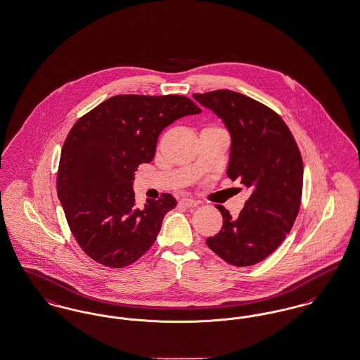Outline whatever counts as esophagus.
<instances>
[{"instance_id":"34e87169","label":"esophagus","mask_w":360,"mask_h":360,"mask_svg":"<svg viewBox=\"0 0 360 360\" xmlns=\"http://www.w3.org/2000/svg\"><path fill=\"white\" fill-rule=\"evenodd\" d=\"M181 205L186 206V207H194V206L198 205V202L193 198H182Z\"/></svg>"}]
</instances>
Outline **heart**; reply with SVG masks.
<instances>
[{
    "instance_id": "obj_1",
    "label": "heart",
    "mask_w": 360,
    "mask_h": 360,
    "mask_svg": "<svg viewBox=\"0 0 360 360\" xmlns=\"http://www.w3.org/2000/svg\"><path fill=\"white\" fill-rule=\"evenodd\" d=\"M210 128H213V129H219V128H214V127H210Z\"/></svg>"
}]
</instances>
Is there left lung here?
<instances>
[{"label": "left lung", "instance_id": "8db88e82", "mask_svg": "<svg viewBox=\"0 0 360 360\" xmlns=\"http://www.w3.org/2000/svg\"><path fill=\"white\" fill-rule=\"evenodd\" d=\"M231 135L226 175L248 188L238 217L221 205L223 228L207 247L229 264L245 267L273 254L290 233L300 210L302 158L290 129L274 110L232 90L193 94Z\"/></svg>", "mask_w": 360, "mask_h": 360}]
</instances>
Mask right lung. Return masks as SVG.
Returning <instances> with one entry per match:
<instances>
[{
  "instance_id": "obj_1",
  "label": "right lung",
  "mask_w": 360,
  "mask_h": 360,
  "mask_svg": "<svg viewBox=\"0 0 360 360\" xmlns=\"http://www.w3.org/2000/svg\"><path fill=\"white\" fill-rule=\"evenodd\" d=\"M201 109L185 96L121 94L108 98L74 124L62 148L56 188L70 229L97 263L121 269L154 244L176 200L135 204L137 166L155 156L160 132Z\"/></svg>"
}]
</instances>
